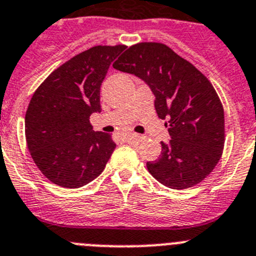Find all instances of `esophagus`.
Listing matches in <instances>:
<instances>
[{"label":"esophagus","instance_id":"esophagus-1","mask_svg":"<svg viewBox=\"0 0 256 256\" xmlns=\"http://www.w3.org/2000/svg\"><path fill=\"white\" fill-rule=\"evenodd\" d=\"M144 139L142 135H139V134H128V140H131V142H142Z\"/></svg>","mask_w":256,"mask_h":256}]
</instances>
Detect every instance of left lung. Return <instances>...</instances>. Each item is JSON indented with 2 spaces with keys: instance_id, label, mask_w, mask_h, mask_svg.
<instances>
[{
  "instance_id": "8db88e82",
  "label": "left lung",
  "mask_w": 256,
  "mask_h": 256,
  "mask_svg": "<svg viewBox=\"0 0 256 256\" xmlns=\"http://www.w3.org/2000/svg\"><path fill=\"white\" fill-rule=\"evenodd\" d=\"M150 86L154 107L171 135L162 153L146 163L149 174L170 188H192L220 162L224 146V111L212 82L163 43L131 46L114 64Z\"/></svg>"
}]
</instances>
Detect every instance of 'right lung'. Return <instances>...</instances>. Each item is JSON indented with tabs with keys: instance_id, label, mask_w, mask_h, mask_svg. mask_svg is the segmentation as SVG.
Wrapping results in <instances>:
<instances>
[{
	"instance_id": "obj_1",
	"label": "right lung",
	"mask_w": 256,
	"mask_h": 256,
	"mask_svg": "<svg viewBox=\"0 0 256 256\" xmlns=\"http://www.w3.org/2000/svg\"><path fill=\"white\" fill-rule=\"evenodd\" d=\"M126 46H94L48 75L25 114L28 149L39 171L61 188H78L100 176L116 148L111 135L93 131L100 85Z\"/></svg>"
}]
</instances>
